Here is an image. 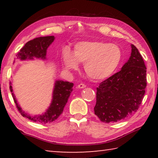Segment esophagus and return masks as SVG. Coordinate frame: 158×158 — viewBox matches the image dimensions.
<instances>
[{"label":"esophagus","instance_id":"esophagus-1","mask_svg":"<svg viewBox=\"0 0 158 158\" xmlns=\"http://www.w3.org/2000/svg\"><path fill=\"white\" fill-rule=\"evenodd\" d=\"M85 86H86V85H85V84H80L77 85V88H78V89H84V88H85Z\"/></svg>","mask_w":158,"mask_h":158}]
</instances>
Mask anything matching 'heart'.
I'll list each match as a JSON object with an SVG mask.
<instances>
[{"mask_svg": "<svg viewBox=\"0 0 158 158\" xmlns=\"http://www.w3.org/2000/svg\"><path fill=\"white\" fill-rule=\"evenodd\" d=\"M122 51L118 45L109 42L92 40L77 42L73 53L65 49L62 53L63 65L67 70H74L79 63H84L88 77L94 80L108 78L118 67Z\"/></svg>", "mask_w": 158, "mask_h": 158, "instance_id": "1", "label": "heart"}]
</instances>
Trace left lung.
<instances>
[{"label": "left lung", "instance_id": "1", "mask_svg": "<svg viewBox=\"0 0 158 158\" xmlns=\"http://www.w3.org/2000/svg\"><path fill=\"white\" fill-rule=\"evenodd\" d=\"M132 52L118 73L100 84L96 93L95 114L102 122H118L135 114L146 88V68L140 53L131 44Z\"/></svg>", "mask_w": 158, "mask_h": 158}]
</instances>
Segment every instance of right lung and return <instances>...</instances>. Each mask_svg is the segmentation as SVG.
<instances>
[{
    "label": "right lung",
    "instance_id": "obj_1",
    "mask_svg": "<svg viewBox=\"0 0 158 158\" xmlns=\"http://www.w3.org/2000/svg\"><path fill=\"white\" fill-rule=\"evenodd\" d=\"M54 36L40 37L28 41L26 43L20 52L17 53V58L21 60H33L35 58L37 59L46 60L47 50L52 42L54 41ZM10 89L16 106L22 116L26 117L32 121L46 124L52 123L56 120L58 116L63 113V109L68 102L69 95L73 90V83L56 80L53 90L52 100L50 105L44 113L40 115H31L26 113L19 105L15 95L13 93L12 82H10Z\"/></svg>",
    "mask_w": 158,
    "mask_h": 158
}]
</instances>
